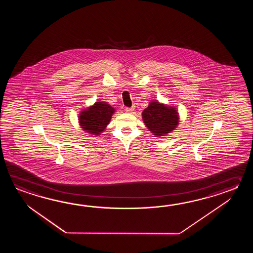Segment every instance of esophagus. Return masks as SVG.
Returning <instances> with one entry per match:
<instances>
[{
  "instance_id": "esophagus-1",
  "label": "esophagus",
  "mask_w": 253,
  "mask_h": 253,
  "mask_svg": "<svg viewBox=\"0 0 253 253\" xmlns=\"http://www.w3.org/2000/svg\"><path fill=\"white\" fill-rule=\"evenodd\" d=\"M133 110H134V108H126V111L127 113H131Z\"/></svg>"
}]
</instances>
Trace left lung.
<instances>
[{
	"label": "left lung",
	"instance_id": "obj_1",
	"mask_svg": "<svg viewBox=\"0 0 253 253\" xmlns=\"http://www.w3.org/2000/svg\"><path fill=\"white\" fill-rule=\"evenodd\" d=\"M147 128L156 136H163L170 133L178 125L177 111L174 108H168L163 104L153 101L142 114Z\"/></svg>",
	"mask_w": 253,
	"mask_h": 253
}]
</instances>
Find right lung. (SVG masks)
<instances>
[{"label": "right lung", "mask_w": 253, "mask_h": 253, "mask_svg": "<svg viewBox=\"0 0 253 253\" xmlns=\"http://www.w3.org/2000/svg\"><path fill=\"white\" fill-rule=\"evenodd\" d=\"M114 109L107 103L97 102L80 115L81 128L90 134H99L107 127Z\"/></svg>", "instance_id": "obj_1"}]
</instances>
